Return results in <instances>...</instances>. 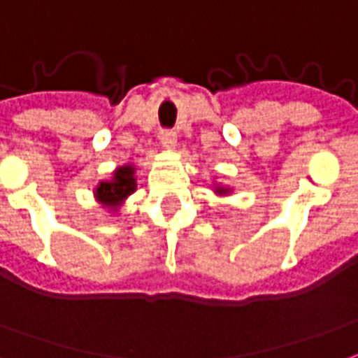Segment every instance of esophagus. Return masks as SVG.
I'll return each instance as SVG.
<instances>
[{"label": "esophagus", "instance_id": "esophagus-1", "mask_svg": "<svg viewBox=\"0 0 358 358\" xmlns=\"http://www.w3.org/2000/svg\"><path fill=\"white\" fill-rule=\"evenodd\" d=\"M159 141H161L162 147L172 149V147L176 145V134H174L172 129H161V134H159Z\"/></svg>", "mask_w": 358, "mask_h": 358}]
</instances>
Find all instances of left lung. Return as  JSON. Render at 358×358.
Returning a JSON list of instances; mask_svg holds the SVG:
<instances>
[{
    "label": "left lung",
    "instance_id": "obj_1",
    "mask_svg": "<svg viewBox=\"0 0 358 358\" xmlns=\"http://www.w3.org/2000/svg\"><path fill=\"white\" fill-rule=\"evenodd\" d=\"M215 194H219V196H227V194H231V189H229V187L215 186Z\"/></svg>",
    "mask_w": 358,
    "mask_h": 358
}]
</instances>
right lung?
Segmentation results:
<instances>
[{
  "label": "right lung",
  "mask_w": 358,
  "mask_h": 358,
  "mask_svg": "<svg viewBox=\"0 0 358 358\" xmlns=\"http://www.w3.org/2000/svg\"><path fill=\"white\" fill-rule=\"evenodd\" d=\"M136 169L131 164L118 166L112 178L106 182H99V186L94 189V197L108 209H118L120 205L126 201L127 196H131L136 192Z\"/></svg>",
  "instance_id": "1"
}]
</instances>
